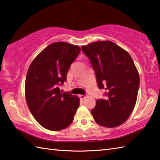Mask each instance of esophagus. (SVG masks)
<instances>
[{
	"label": "esophagus",
	"instance_id": "obj_1",
	"mask_svg": "<svg viewBox=\"0 0 160 160\" xmlns=\"http://www.w3.org/2000/svg\"><path fill=\"white\" fill-rule=\"evenodd\" d=\"M80 97L83 99V98H85L87 97V95H80Z\"/></svg>",
	"mask_w": 160,
	"mask_h": 160
}]
</instances>
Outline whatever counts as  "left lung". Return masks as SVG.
<instances>
[{
	"label": "left lung",
	"instance_id": "left-lung-1",
	"mask_svg": "<svg viewBox=\"0 0 160 160\" xmlns=\"http://www.w3.org/2000/svg\"><path fill=\"white\" fill-rule=\"evenodd\" d=\"M90 59L98 88L106 98L97 100L91 110L96 122L105 127L123 124L134 108L139 88L138 72L129 54L111 41L82 46Z\"/></svg>",
	"mask_w": 160,
	"mask_h": 160
}]
</instances>
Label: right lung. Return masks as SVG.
I'll return each mask as SVG.
<instances>
[{
  "label": "right lung",
  "mask_w": 160,
  "mask_h": 160,
  "mask_svg": "<svg viewBox=\"0 0 160 160\" xmlns=\"http://www.w3.org/2000/svg\"><path fill=\"white\" fill-rule=\"evenodd\" d=\"M80 48L64 42L48 45L28 68L25 95L31 114L44 128L60 131L68 127L80 105L76 96L62 93L59 86L66 81L71 63Z\"/></svg>",
  "instance_id": "1"
}]
</instances>
